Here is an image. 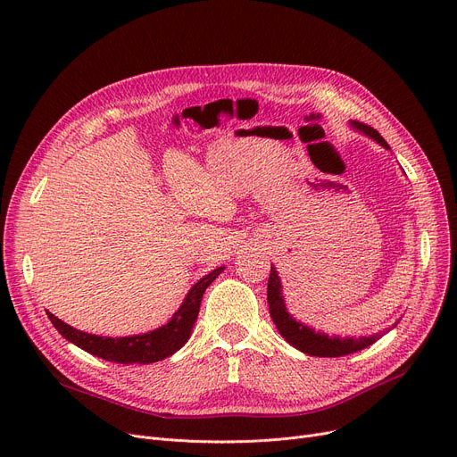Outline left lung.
I'll list each match as a JSON object with an SVG mask.
<instances>
[{"mask_svg": "<svg viewBox=\"0 0 457 457\" xmlns=\"http://www.w3.org/2000/svg\"><path fill=\"white\" fill-rule=\"evenodd\" d=\"M352 126L355 129H359L361 133L369 135L370 138H374L378 144H381L386 150H391L389 144L383 140V137L370 126L361 124V122H352ZM283 287L279 281V276L276 272L274 267H270V278H269V289H267V300H269V309H270V317L278 328V331L281 333V337L293 345L296 350L309 353V355H317V357H341V355H348L353 352L363 350L370 345H374L381 335H386L387 331H391L395 326H391L389 329L381 331V333H374L370 337H329L326 333L315 331L313 328H309L302 322H296L293 319V315L287 313L285 307V300H283Z\"/></svg>", "mask_w": 457, "mask_h": 457, "instance_id": "8db88e82", "label": "left lung"}]
</instances>
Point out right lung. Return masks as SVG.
Returning <instances> with one entry per match:
<instances>
[{
	"label": "right lung",
	"mask_w": 457,
	"mask_h": 457,
	"mask_svg": "<svg viewBox=\"0 0 457 457\" xmlns=\"http://www.w3.org/2000/svg\"><path fill=\"white\" fill-rule=\"evenodd\" d=\"M224 267L214 269L207 276H204L195 287L188 291L187 298L183 300L181 307L176 311L174 317L168 320V324L144 335H133V337H100V335H90L79 331L76 328L68 326L66 322L59 320L55 315L47 311V319L52 320L55 329L70 343H74L81 350L102 357L105 361L112 363H124V365H148L161 361V359L176 353L190 337L192 326L198 319V311L202 303V296L207 287L219 278Z\"/></svg>",
	"instance_id": "1"
}]
</instances>
